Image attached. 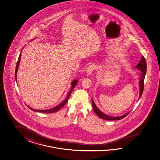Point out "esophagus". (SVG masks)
Masks as SVG:
<instances>
[{"instance_id":"obj_1","label":"esophagus","mask_w":160,"mask_h":160,"mask_svg":"<svg viewBox=\"0 0 160 160\" xmlns=\"http://www.w3.org/2000/svg\"><path fill=\"white\" fill-rule=\"evenodd\" d=\"M96 68V66L94 64H91L90 65L88 68H87V70H86V74L87 75H90V74H92V72H94V70Z\"/></svg>"}]
</instances>
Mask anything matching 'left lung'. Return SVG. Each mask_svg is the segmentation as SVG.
<instances>
[{"label":"left lung","mask_w":160,"mask_h":160,"mask_svg":"<svg viewBox=\"0 0 160 160\" xmlns=\"http://www.w3.org/2000/svg\"><path fill=\"white\" fill-rule=\"evenodd\" d=\"M136 68L138 69H139L141 71V73H140V96H139V99L142 96V94L144 90V78H145V73L147 72V63L145 61V58L144 56L142 57L140 62L138 63V64L136 66ZM92 108L94 110V112H96L98 116L100 118H102L106 120H120L122 118L126 117L130 112H127L126 114L122 116L119 117H110L106 115V114L103 113L102 112H101L97 108V107L96 106L95 103L94 102V101L92 99Z\"/></svg>","instance_id":"1"}]
</instances>
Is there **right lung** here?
<instances>
[{
  "mask_svg": "<svg viewBox=\"0 0 160 160\" xmlns=\"http://www.w3.org/2000/svg\"><path fill=\"white\" fill-rule=\"evenodd\" d=\"M22 49H23V48H22ZM20 58H21V53L20 54L19 57V58H18V60L17 64H16V70H15V79H16V81H17L16 74H17L18 69L19 65ZM78 80H74V81H73V82H72V87H71V88H70V90L69 92L68 93V96H67V97L66 98V99H65V100H64L62 103H60V104H58V106L56 107H54L53 108L48 109V110H35V109H33V108H30V107L28 106V107H29V108H30L32 110H33V111H34V112H44V113H52V112H57L61 108H62V107H63L64 106L66 103H67V102H68V100L69 97L70 96V95H71V94H72V91H73L74 88L75 86H76V84H78Z\"/></svg>",
  "mask_w": 160,
  "mask_h": 160,
  "instance_id": "1",
  "label": "right lung"
}]
</instances>
